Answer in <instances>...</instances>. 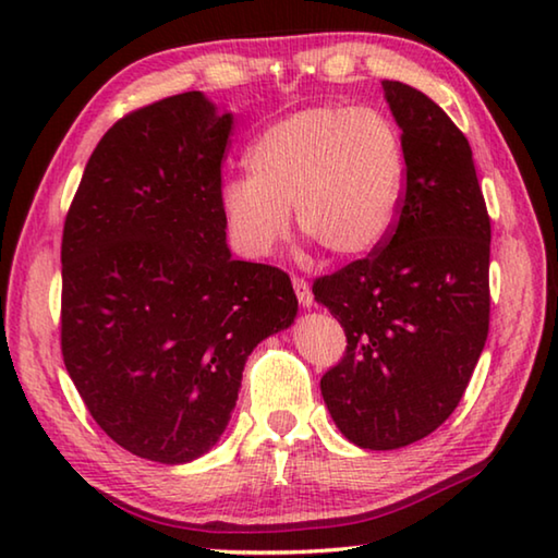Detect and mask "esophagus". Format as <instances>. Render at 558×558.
Wrapping results in <instances>:
<instances>
[{"instance_id": "esophagus-1", "label": "esophagus", "mask_w": 558, "mask_h": 558, "mask_svg": "<svg viewBox=\"0 0 558 558\" xmlns=\"http://www.w3.org/2000/svg\"><path fill=\"white\" fill-rule=\"evenodd\" d=\"M292 288H295V295H298L302 307L313 305L315 295H313V290H310V282L305 278H292Z\"/></svg>"}]
</instances>
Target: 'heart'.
<instances>
[{
    "label": "heart",
    "instance_id": "b5f03b06",
    "mask_svg": "<svg viewBox=\"0 0 558 558\" xmlns=\"http://www.w3.org/2000/svg\"><path fill=\"white\" fill-rule=\"evenodd\" d=\"M248 169L221 184L226 229L248 256H268L286 239L290 206L298 231L335 258L369 256L399 219L405 149L379 110L290 112L253 143Z\"/></svg>",
    "mask_w": 558,
    "mask_h": 558
}]
</instances>
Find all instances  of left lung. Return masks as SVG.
<instances>
[{
    "label": "left lung",
    "instance_id": "1",
    "mask_svg": "<svg viewBox=\"0 0 558 558\" xmlns=\"http://www.w3.org/2000/svg\"><path fill=\"white\" fill-rule=\"evenodd\" d=\"M381 86L403 130L399 219L369 256L313 282L347 337L319 389L369 450L411 446L458 409L487 342L493 239L468 137L421 90Z\"/></svg>",
    "mask_w": 558,
    "mask_h": 558
}]
</instances>
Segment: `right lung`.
I'll return each instance as SVG.
<instances>
[{
  "mask_svg": "<svg viewBox=\"0 0 558 558\" xmlns=\"http://www.w3.org/2000/svg\"><path fill=\"white\" fill-rule=\"evenodd\" d=\"M231 122L199 90L128 112L93 149L63 223L65 369L108 438L162 465L221 438L245 359L298 313L286 270L226 245Z\"/></svg>",
  "mask_w": 558,
  "mask_h": 558,
  "instance_id": "add662e5",
  "label": "right lung"
}]
</instances>
